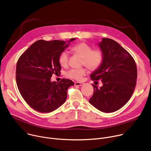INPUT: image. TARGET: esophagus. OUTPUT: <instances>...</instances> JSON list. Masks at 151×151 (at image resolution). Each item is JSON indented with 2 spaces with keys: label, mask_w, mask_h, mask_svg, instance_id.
I'll return each instance as SVG.
<instances>
[{
  "label": "esophagus",
  "mask_w": 151,
  "mask_h": 151,
  "mask_svg": "<svg viewBox=\"0 0 151 151\" xmlns=\"http://www.w3.org/2000/svg\"><path fill=\"white\" fill-rule=\"evenodd\" d=\"M83 84V83H82V82H75V85H76V86H81Z\"/></svg>",
  "instance_id": "esophagus-1"
}]
</instances>
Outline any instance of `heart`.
Returning a JSON list of instances; mask_svg holds the SVG:
<instances>
[{
	"mask_svg": "<svg viewBox=\"0 0 151 151\" xmlns=\"http://www.w3.org/2000/svg\"><path fill=\"white\" fill-rule=\"evenodd\" d=\"M72 51L79 55L83 58L82 64L91 70H96L100 67L103 60V54L100 49H94L87 43L81 42L72 47ZM60 65L66 67L69 62V53L67 51L62 52L58 57ZM85 68L72 69L66 73V76L76 81H81L83 76L87 73Z\"/></svg>",
	"mask_w": 151,
	"mask_h": 151,
	"instance_id": "b5f03b06",
	"label": "heart"
}]
</instances>
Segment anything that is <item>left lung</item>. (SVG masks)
<instances>
[{"label": "left lung", "instance_id": "1", "mask_svg": "<svg viewBox=\"0 0 151 151\" xmlns=\"http://www.w3.org/2000/svg\"><path fill=\"white\" fill-rule=\"evenodd\" d=\"M99 45L103 62L90 77L93 81L100 79L103 86L93 85L94 93L89 102L99 111L110 113L121 109L131 98L136 85L137 67L130 54L113 39L102 38Z\"/></svg>", "mask_w": 151, "mask_h": 151}]
</instances>
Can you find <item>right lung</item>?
<instances>
[{
    "label": "right lung",
    "mask_w": 151,
    "mask_h": 151,
    "mask_svg": "<svg viewBox=\"0 0 151 151\" xmlns=\"http://www.w3.org/2000/svg\"><path fill=\"white\" fill-rule=\"evenodd\" d=\"M75 39L67 44L63 40H39L19 57L16 66L17 87L24 100L36 111L52 112L66 100L67 90L74 85L73 81L51 82V78L60 73L59 55Z\"/></svg>",
    "instance_id": "1"
}]
</instances>
